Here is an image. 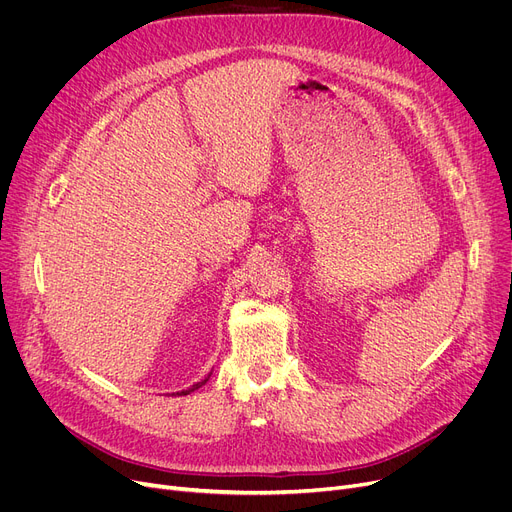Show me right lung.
Segmentation results:
<instances>
[{
  "label": "right lung",
  "instance_id": "1",
  "mask_svg": "<svg viewBox=\"0 0 512 512\" xmlns=\"http://www.w3.org/2000/svg\"><path fill=\"white\" fill-rule=\"evenodd\" d=\"M211 375V373H209ZM209 375H207V378L205 380H201V382H197V384H193L191 388H188V390H182V392H178V396H186V394H191V392H195V390H199L201 386H205L207 384V380H209Z\"/></svg>",
  "mask_w": 512,
  "mask_h": 512
}]
</instances>
